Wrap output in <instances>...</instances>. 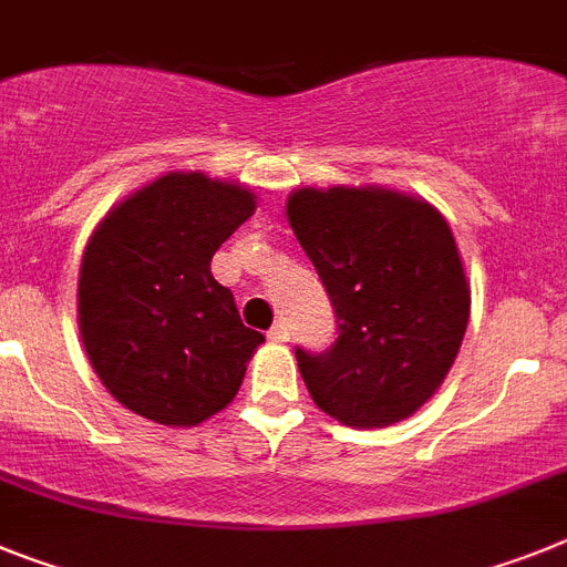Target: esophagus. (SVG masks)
Returning <instances> with one entry per match:
<instances>
[{"instance_id":"34e87169","label":"esophagus","mask_w":567,"mask_h":567,"mask_svg":"<svg viewBox=\"0 0 567 567\" xmlns=\"http://www.w3.org/2000/svg\"><path fill=\"white\" fill-rule=\"evenodd\" d=\"M288 337H291V328H288V322H285V320H279V322H274V326H270V331H268L270 342H285Z\"/></svg>"}]
</instances>
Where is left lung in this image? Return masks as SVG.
<instances>
[{"instance_id":"left-lung-1","label":"left lung","mask_w":567,"mask_h":567,"mask_svg":"<svg viewBox=\"0 0 567 567\" xmlns=\"http://www.w3.org/2000/svg\"><path fill=\"white\" fill-rule=\"evenodd\" d=\"M288 225L337 313L331 349H297L313 403L346 426H389L444 383L470 320V282L446 218L386 187L297 189Z\"/></svg>"}]
</instances>
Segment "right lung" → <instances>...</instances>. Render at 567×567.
I'll return each instance as SVG.
<instances>
[{"instance_id":"add662e5","label":"right lung","mask_w":567,"mask_h":567,"mask_svg":"<svg viewBox=\"0 0 567 567\" xmlns=\"http://www.w3.org/2000/svg\"><path fill=\"white\" fill-rule=\"evenodd\" d=\"M256 210L241 184L166 173L123 198L85 245L78 322L114 401L195 426L236 398L265 337L247 328L213 254Z\"/></svg>"}]
</instances>
